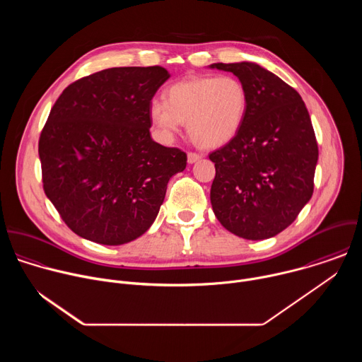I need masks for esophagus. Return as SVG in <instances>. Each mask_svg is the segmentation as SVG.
Here are the masks:
<instances>
[{"mask_svg":"<svg viewBox=\"0 0 362 362\" xmlns=\"http://www.w3.org/2000/svg\"><path fill=\"white\" fill-rule=\"evenodd\" d=\"M202 156L199 153H194V151H189L187 153V162L192 165V163H196Z\"/></svg>","mask_w":362,"mask_h":362,"instance_id":"34e87169","label":"esophagus"}]
</instances>
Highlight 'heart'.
Returning <instances> with one entry per match:
<instances>
[{
    "mask_svg": "<svg viewBox=\"0 0 362 362\" xmlns=\"http://www.w3.org/2000/svg\"><path fill=\"white\" fill-rule=\"evenodd\" d=\"M246 86L233 76H196L170 84L163 100L148 107L151 123L170 139L187 123L194 143L206 148L228 144L247 115Z\"/></svg>",
    "mask_w": 362,
    "mask_h": 362,
    "instance_id": "obj_1",
    "label": "heart"
}]
</instances>
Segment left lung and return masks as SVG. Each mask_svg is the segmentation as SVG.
I'll list each match as a JSON object with an SVG mask.
<instances>
[{
	"instance_id": "obj_1",
	"label": "left lung",
	"mask_w": 362,
	"mask_h": 362,
	"mask_svg": "<svg viewBox=\"0 0 362 362\" xmlns=\"http://www.w3.org/2000/svg\"><path fill=\"white\" fill-rule=\"evenodd\" d=\"M247 88L242 129L212 151L215 216L239 238L261 240L286 229L314 193L318 144L299 93L255 63H216Z\"/></svg>"
}]
</instances>
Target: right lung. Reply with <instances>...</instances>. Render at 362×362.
Listing matches in <instances>:
<instances>
[{
	"instance_id": "1",
	"label": "right lung",
	"mask_w": 362,
	"mask_h": 362,
	"mask_svg": "<svg viewBox=\"0 0 362 362\" xmlns=\"http://www.w3.org/2000/svg\"><path fill=\"white\" fill-rule=\"evenodd\" d=\"M166 69L115 67L71 83L38 141L42 187L64 223L101 245L141 236L156 219L186 153L150 136L148 107Z\"/></svg>"
}]
</instances>
